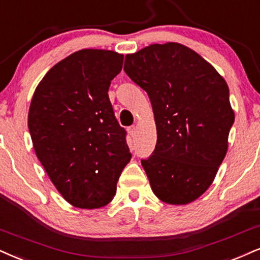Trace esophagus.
I'll list each match as a JSON object with an SVG mask.
<instances>
[{
	"label": "esophagus",
	"instance_id": "1",
	"mask_svg": "<svg viewBox=\"0 0 260 260\" xmlns=\"http://www.w3.org/2000/svg\"><path fill=\"white\" fill-rule=\"evenodd\" d=\"M127 133H129L131 136H135V135H136V133H137V129H136L135 125H133V126H129V127H127Z\"/></svg>",
	"mask_w": 260,
	"mask_h": 260
}]
</instances>
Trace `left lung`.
Wrapping results in <instances>:
<instances>
[{
    "instance_id": "1",
    "label": "left lung",
    "mask_w": 260,
    "mask_h": 260,
    "mask_svg": "<svg viewBox=\"0 0 260 260\" xmlns=\"http://www.w3.org/2000/svg\"><path fill=\"white\" fill-rule=\"evenodd\" d=\"M124 71L152 102L156 146L141 164L153 193L170 205L193 203L212 184L228 150L235 114L225 79L176 42L127 54Z\"/></svg>"
}]
</instances>
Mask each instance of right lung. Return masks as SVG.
Wrapping results in <instances>:
<instances>
[{
    "label": "right lung",
    "mask_w": 260,
    "mask_h": 260,
    "mask_svg": "<svg viewBox=\"0 0 260 260\" xmlns=\"http://www.w3.org/2000/svg\"><path fill=\"white\" fill-rule=\"evenodd\" d=\"M123 54L82 49L54 65L38 83L28 110L35 153L62 198L79 208L104 207L131 159L108 88Z\"/></svg>",
    "instance_id": "obj_1"
}]
</instances>
